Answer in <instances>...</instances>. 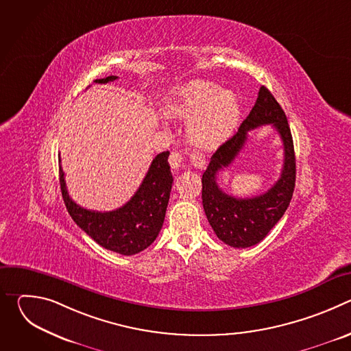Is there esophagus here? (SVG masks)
I'll return each mask as SVG.
<instances>
[{"label":"esophagus","mask_w":351,"mask_h":351,"mask_svg":"<svg viewBox=\"0 0 351 351\" xmlns=\"http://www.w3.org/2000/svg\"><path fill=\"white\" fill-rule=\"evenodd\" d=\"M183 161H184V157L180 153H178V152H172L171 153V156H169V165L173 169H179L183 165Z\"/></svg>","instance_id":"34e87169"}]
</instances>
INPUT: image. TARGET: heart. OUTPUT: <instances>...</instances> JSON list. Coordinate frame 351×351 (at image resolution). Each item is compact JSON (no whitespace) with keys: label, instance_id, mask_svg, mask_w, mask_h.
I'll return each instance as SVG.
<instances>
[{"label":"heart","instance_id":"b5f03b06","mask_svg":"<svg viewBox=\"0 0 351 351\" xmlns=\"http://www.w3.org/2000/svg\"><path fill=\"white\" fill-rule=\"evenodd\" d=\"M175 115L187 118L186 132L198 147L215 148L236 130L240 119L237 95L208 82H194L183 93Z\"/></svg>","mask_w":351,"mask_h":351}]
</instances>
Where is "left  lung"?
I'll return each instance as SVG.
<instances>
[{
  "label": "left lung",
  "instance_id": "obj_1",
  "mask_svg": "<svg viewBox=\"0 0 351 351\" xmlns=\"http://www.w3.org/2000/svg\"><path fill=\"white\" fill-rule=\"evenodd\" d=\"M272 124L284 141V168L278 182L268 191L250 199H237L225 193L216 182L219 170L227 167L245 143L252 128ZM203 207L215 234L225 244L236 248L252 247L260 243L286 213L294 191L295 157L287 118L271 94L261 86L257 101L237 133L225 141L203 173Z\"/></svg>",
  "mask_w": 351,
  "mask_h": 351
}]
</instances>
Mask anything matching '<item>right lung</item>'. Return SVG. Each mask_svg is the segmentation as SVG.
<instances>
[{
    "label": "right lung",
    "instance_id": "1",
    "mask_svg": "<svg viewBox=\"0 0 351 351\" xmlns=\"http://www.w3.org/2000/svg\"><path fill=\"white\" fill-rule=\"evenodd\" d=\"M117 79L108 76L94 82L103 84ZM168 157L169 152L158 154L134 195L121 208L107 213L90 211L76 204L68 194L60 165V184L69 215L95 243L114 253L133 256L143 252L157 239L165 219L173 182Z\"/></svg>",
    "mask_w": 351,
    "mask_h": 351
}]
</instances>
